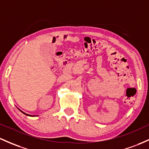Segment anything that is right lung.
<instances>
[{
	"mask_svg": "<svg viewBox=\"0 0 149 149\" xmlns=\"http://www.w3.org/2000/svg\"><path fill=\"white\" fill-rule=\"evenodd\" d=\"M19 110H20V109H19ZM21 111V110H20ZM21 112H22V113H24V114H26V115H27V116H32V117H34V115H29V114H26V113H24V112H22V111H21Z\"/></svg>",
	"mask_w": 149,
	"mask_h": 149,
	"instance_id": "right-lung-1",
	"label": "right lung"
}]
</instances>
